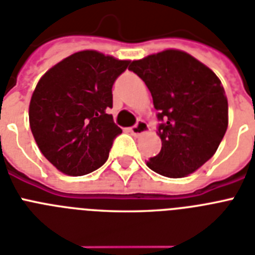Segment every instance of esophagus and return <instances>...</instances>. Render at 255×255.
Returning <instances> with one entry per match:
<instances>
[{
    "instance_id": "esophagus-1",
    "label": "esophagus",
    "mask_w": 255,
    "mask_h": 255,
    "mask_svg": "<svg viewBox=\"0 0 255 255\" xmlns=\"http://www.w3.org/2000/svg\"><path fill=\"white\" fill-rule=\"evenodd\" d=\"M149 129L148 124L145 123L144 121H137V123L134 124L133 127L129 128V132H131L133 136H138V134L144 133V132H146Z\"/></svg>"
}]
</instances>
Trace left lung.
<instances>
[{"label": "left lung", "instance_id": "left-lung-1", "mask_svg": "<svg viewBox=\"0 0 255 255\" xmlns=\"http://www.w3.org/2000/svg\"><path fill=\"white\" fill-rule=\"evenodd\" d=\"M157 110L160 153L146 162L163 177L191 174L214 156L228 128V101L221 81L191 55L166 49L132 61Z\"/></svg>", "mask_w": 255, "mask_h": 255}]
</instances>
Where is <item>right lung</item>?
<instances>
[{
    "instance_id": "obj_1",
    "label": "right lung",
    "mask_w": 255,
    "mask_h": 255,
    "mask_svg": "<svg viewBox=\"0 0 255 255\" xmlns=\"http://www.w3.org/2000/svg\"><path fill=\"white\" fill-rule=\"evenodd\" d=\"M129 65L97 51L64 59L36 85L30 127L43 156L64 174L85 175L109 158L122 129L114 123L113 85Z\"/></svg>"
}]
</instances>
